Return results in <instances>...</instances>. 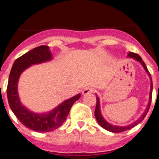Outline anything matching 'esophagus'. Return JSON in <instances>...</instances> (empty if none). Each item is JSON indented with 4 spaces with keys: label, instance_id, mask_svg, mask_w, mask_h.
Returning a JSON list of instances; mask_svg holds the SVG:
<instances>
[{
    "label": "esophagus",
    "instance_id": "34e87169",
    "mask_svg": "<svg viewBox=\"0 0 159 159\" xmlns=\"http://www.w3.org/2000/svg\"><path fill=\"white\" fill-rule=\"evenodd\" d=\"M94 89L92 88H87L83 91V94L84 95H88L90 93H93Z\"/></svg>",
    "mask_w": 159,
    "mask_h": 159
}]
</instances>
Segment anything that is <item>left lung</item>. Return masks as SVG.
Listing matches in <instances>:
<instances>
[{"mask_svg":"<svg viewBox=\"0 0 159 159\" xmlns=\"http://www.w3.org/2000/svg\"><path fill=\"white\" fill-rule=\"evenodd\" d=\"M128 57H130V58H134V60H138L139 62L143 64V67L145 68L146 71H147V73L149 74V75L151 76V74L149 72L148 69H147V66H146L145 63L143 62V59L141 58L140 56H139L138 54L134 52H130L128 53ZM152 89H153V84H152V80H151V93H150V101H149V103H148V106H147V109H146L145 112L143 113V116L139 118V119L136 120L134 123H131V124L128 125V126H125V127H119V126H115V125H111L110 123H108L107 122L105 121V119L102 118V115H101V112H100V107H99V98L96 97V107H95V119H96L97 122L99 123V124L100 125L101 127L102 128L106 129L107 130H109L111 132H114V133H119V132H123L125 131V130H130V129L133 128L138 125L139 123H141L142 121L143 120V119L146 117L147 116V112H148L149 109H150V107H151V98H152Z\"/></svg>","mask_w":159,"mask_h":159,"instance_id":"left-lung-1","label":"left lung"}]
</instances>
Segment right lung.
I'll list each match as a JSON object with an SVG mask.
<instances>
[{"instance_id": "right-lung-1", "label": "right lung", "mask_w": 159, "mask_h": 159, "mask_svg": "<svg viewBox=\"0 0 159 159\" xmlns=\"http://www.w3.org/2000/svg\"><path fill=\"white\" fill-rule=\"evenodd\" d=\"M51 59L52 55L48 46H39L26 52L15 60L7 86V97L11 110L25 127L37 132H49L59 128L67 119L73 103L81 96L79 94L64 101L50 113L42 115L32 113L20 103L17 94L20 75L32 64L45 62Z\"/></svg>"}]
</instances>
